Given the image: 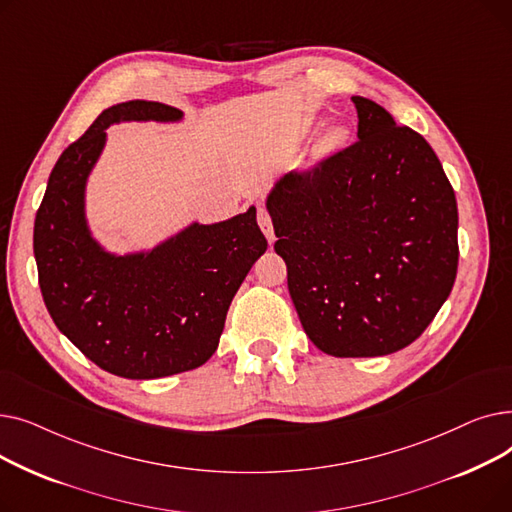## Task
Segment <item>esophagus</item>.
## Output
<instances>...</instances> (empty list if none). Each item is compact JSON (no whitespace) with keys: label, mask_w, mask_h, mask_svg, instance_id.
Wrapping results in <instances>:
<instances>
[{"label":"esophagus","mask_w":512,"mask_h":512,"mask_svg":"<svg viewBox=\"0 0 512 512\" xmlns=\"http://www.w3.org/2000/svg\"><path fill=\"white\" fill-rule=\"evenodd\" d=\"M257 222H259V226H261V230H263L265 238L270 240V245H272V242L276 240V236H274V224H272L270 213H267V209H265L263 205H259V211H257Z\"/></svg>","instance_id":"1"}]
</instances>
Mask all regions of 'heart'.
<instances>
[{
  "instance_id": "b5f03b06",
  "label": "heart",
  "mask_w": 512,
  "mask_h": 512,
  "mask_svg": "<svg viewBox=\"0 0 512 512\" xmlns=\"http://www.w3.org/2000/svg\"><path fill=\"white\" fill-rule=\"evenodd\" d=\"M348 134L351 132H348V128L344 124H336L326 132V139H324V143H321V147H324L326 153L340 151L348 141Z\"/></svg>"
}]
</instances>
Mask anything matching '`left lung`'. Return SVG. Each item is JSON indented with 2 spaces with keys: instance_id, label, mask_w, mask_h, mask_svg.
<instances>
[{
  "instance_id": "obj_1",
  "label": "left lung",
  "mask_w": 512,
  "mask_h": 512,
  "mask_svg": "<svg viewBox=\"0 0 512 512\" xmlns=\"http://www.w3.org/2000/svg\"><path fill=\"white\" fill-rule=\"evenodd\" d=\"M357 143L265 199L288 292L311 342L332 357L409 346L448 299L459 211L429 143L371 99L353 97Z\"/></svg>"
}]
</instances>
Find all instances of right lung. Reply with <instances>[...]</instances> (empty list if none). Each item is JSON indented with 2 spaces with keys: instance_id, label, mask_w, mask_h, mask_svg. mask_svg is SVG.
I'll return each mask as SVG.
<instances>
[{
  "instance_id": "add662e5",
  "label": "right lung",
  "mask_w": 512,
  "mask_h": 512,
  "mask_svg": "<svg viewBox=\"0 0 512 512\" xmlns=\"http://www.w3.org/2000/svg\"><path fill=\"white\" fill-rule=\"evenodd\" d=\"M182 120V110L157 101L107 107L60 155L35 218L39 286L53 324L95 365L128 380L201 367L218 348L236 290L267 249L255 205L224 222H191L128 253L110 251L93 234L87 184L105 130Z\"/></svg>"
}]
</instances>
